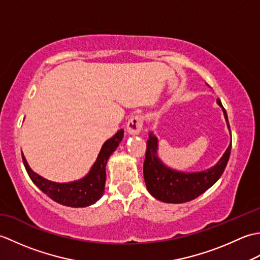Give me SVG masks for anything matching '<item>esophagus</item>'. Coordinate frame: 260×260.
Listing matches in <instances>:
<instances>
[{
  "label": "esophagus",
  "instance_id": "esophagus-1",
  "mask_svg": "<svg viewBox=\"0 0 260 260\" xmlns=\"http://www.w3.org/2000/svg\"><path fill=\"white\" fill-rule=\"evenodd\" d=\"M143 124H144V117L142 115L133 116L127 123V132L133 135L140 134V132L143 128Z\"/></svg>",
  "mask_w": 260,
  "mask_h": 260
}]
</instances>
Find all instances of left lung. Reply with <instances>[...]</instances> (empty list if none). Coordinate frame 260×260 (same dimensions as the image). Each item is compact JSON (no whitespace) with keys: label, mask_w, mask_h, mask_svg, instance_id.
Returning <instances> with one entry per match:
<instances>
[{"label":"left lung","mask_w":260,"mask_h":260,"mask_svg":"<svg viewBox=\"0 0 260 260\" xmlns=\"http://www.w3.org/2000/svg\"><path fill=\"white\" fill-rule=\"evenodd\" d=\"M218 104L223 109L224 117L227 119L230 129L227 112L219 99ZM156 151L157 140L155 136L150 134V139L147 140L146 144L145 161L143 165V173H144V180L148 192L162 202L183 203L201 196L219 180L229 161L231 143L223 156L213 168L198 173L176 172V171L167 168L157 158Z\"/></svg>","instance_id":"1"}]
</instances>
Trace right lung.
I'll return each instance as SVG.
<instances>
[{
    "label": "right lung",
    "instance_id": "add662e5",
    "mask_svg": "<svg viewBox=\"0 0 260 260\" xmlns=\"http://www.w3.org/2000/svg\"><path fill=\"white\" fill-rule=\"evenodd\" d=\"M123 137L124 131L120 129L112 139L105 142L95 164L92 165L90 172L86 178L70 182V183H56V182L43 179L30 169L23 154H22V161L33 183L53 201L71 208H84L91 206L102 198L105 182H106L107 161L119 145V142L123 140Z\"/></svg>",
    "mask_w": 260,
    "mask_h": 260
}]
</instances>
